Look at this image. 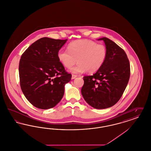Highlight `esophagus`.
Returning <instances> with one entry per match:
<instances>
[{
    "label": "esophagus",
    "instance_id": "esophagus-1",
    "mask_svg": "<svg viewBox=\"0 0 151 151\" xmlns=\"http://www.w3.org/2000/svg\"><path fill=\"white\" fill-rule=\"evenodd\" d=\"M78 76L77 75H73V74H72V79H75L76 77H77Z\"/></svg>",
    "mask_w": 151,
    "mask_h": 151
}]
</instances>
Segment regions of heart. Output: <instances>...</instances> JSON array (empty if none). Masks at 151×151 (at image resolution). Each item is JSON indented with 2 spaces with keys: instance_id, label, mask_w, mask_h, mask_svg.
Wrapping results in <instances>:
<instances>
[{
  "instance_id": "b5f03b06",
  "label": "heart",
  "mask_w": 151,
  "mask_h": 151,
  "mask_svg": "<svg viewBox=\"0 0 151 151\" xmlns=\"http://www.w3.org/2000/svg\"><path fill=\"white\" fill-rule=\"evenodd\" d=\"M108 51L103 44H97L90 40H79L68 46V50L60 49L58 58L67 68H71L77 62L79 64L70 70L72 73L79 74L88 71L93 73L98 71L104 65Z\"/></svg>"
}]
</instances>
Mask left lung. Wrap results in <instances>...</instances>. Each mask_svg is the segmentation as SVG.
I'll return each mask as SVG.
<instances>
[{"instance_id": "1", "label": "left lung", "mask_w": 151, "mask_h": 151, "mask_svg": "<svg viewBox=\"0 0 151 151\" xmlns=\"http://www.w3.org/2000/svg\"><path fill=\"white\" fill-rule=\"evenodd\" d=\"M103 40L108 54L100 69L93 75L84 76L81 94L93 108L102 109L114 105L122 97L130 76L129 60L125 51L106 37Z\"/></svg>"}]
</instances>
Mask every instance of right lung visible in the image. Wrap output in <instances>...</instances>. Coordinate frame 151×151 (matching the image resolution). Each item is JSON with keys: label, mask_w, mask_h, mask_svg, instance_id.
Wrapping results in <instances>:
<instances>
[{"label": "right lung", "mask_w": 151, "mask_h": 151, "mask_svg": "<svg viewBox=\"0 0 151 151\" xmlns=\"http://www.w3.org/2000/svg\"><path fill=\"white\" fill-rule=\"evenodd\" d=\"M67 40L43 37L22 54L19 66L20 87L36 108L48 109L57 105L63 96L65 84L71 80V74L58 58Z\"/></svg>", "instance_id": "add662e5"}]
</instances>
